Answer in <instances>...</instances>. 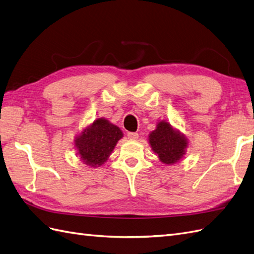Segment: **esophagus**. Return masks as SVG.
I'll use <instances>...</instances> for the list:
<instances>
[{"instance_id":"obj_1","label":"esophagus","mask_w":254,"mask_h":254,"mask_svg":"<svg viewBox=\"0 0 254 254\" xmlns=\"http://www.w3.org/2000/svg\"><path fill=\"white\" fill-rule=\"evenodd\" d=\"M127 138L129 140H136L138 138V134L137 133H127Z\"/></svg>"}]
</instances>
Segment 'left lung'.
<instances>
[{
  "instance_id": "left-lung-1",
  "label": "left lung",
  "mask_w": 254,
  "mask_h": 254,
  "mask_svg": "<svg viewBox=\"0 0 254 254\" xmlns=\"http://www.w3.org/2000/svg\"><path fill=\"white\" fill-rule=\"evenodd\" d=\"M148 141L159 160L166 165L178 163L189 147L186 136L166 120L157 123V127L148 136Z\"/></svg>"
}]
</instances>
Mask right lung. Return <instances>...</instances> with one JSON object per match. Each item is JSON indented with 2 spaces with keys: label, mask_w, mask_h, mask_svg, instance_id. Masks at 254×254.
Wrapping results in <instances>:
<instances>
[{
  "label": "right lung",
  "mask_w": 254,
  "mask_h": 254,
  "mask_svg": "<svg viewBox=\"0 0 254 254\" xmlns=\"http://www.w3.org/2000/svg\"><path fill=\"white\" fill-rule=\"evenodd\" d=\"M123 133L106 118H99L84 127L74 139L78 157L89 167H100L106 163Z\"/></svg>",
  "instance_id": "add662e5"
}]
</instances>
